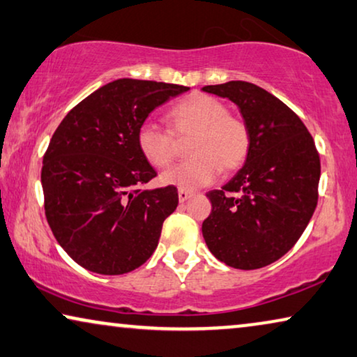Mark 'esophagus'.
<instances>
[{
  "instance_id": "esophagus-1",
  "label": "esophagus",
  "mask_w": 357,
  "mask_h": 357,
  "mask_svg": "<svg viewBox=\"0 0 357 357\" xmlns=\"http://www.w3.org/2000/svg\"><path fill=\"white\" fill-rule=\"evenodd\" d=\"M191 196H193V193H190V191H186V190H178V201H180V202L188 201Z\"/></svg>"
}]
</instances>
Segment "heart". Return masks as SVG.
Instances as JSON below:
<instances>
[{
    "label": "heart",
    "mask_w": 357,
    "mask_h": 357,
    "mask_svg": "<svg viewBox=\"0 0 357 357\" xmlns=\"http://www.w3.org/2000/svg\"><path fill=\"white\" fill-rule=\"evenodd\" d=\"M172 132L190 137V160L161 174L160 182L180 190H197L213 182L218 172L229 174L243 166L249 155L250 134L243 119L229 114L228 107L217 97L193 94L169 113ZM172 132L153 123L140 126L137 146L153 167L172 162L177 144Z\"/></svg>",
    "instance_id": "1"
}]
</instances>
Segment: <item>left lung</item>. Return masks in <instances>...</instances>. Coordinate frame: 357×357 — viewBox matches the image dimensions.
Returning a JSON list of instances; mask_svg holds the SVG:
<instances>
[{"label":"left lung","mask_w":357,"mask_h":357,"mask_svg":"<svg viewBox=\"0 0 357 357\" xmlns=\"http://www.w3.org/2000/svg\"><path fill=\"white\" fill-rule=\"evenodd\" d=\"M228 98L250 134L244 166L222 190L209 191L202 236L212 255L238 270L281 259L308 227L317 204L321 161L314 140L286 103L245 81L206 86Z\"/></svg>","instance_id":"obj_1"}]
</instances>
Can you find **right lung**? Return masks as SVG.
Segmentation results:
<instances>
[{
	"instance_id": "1",
	"label": "right lung",
	"mask_w": 357,
	"mask_h": 357,
	"mask_svg": "<svg viewBox=\"0 0 357 357\" xmlns=\"http://www.w3.org/2000/svg\"><path fill=\"white\" fill-rule=\"evenodd\" d=\"M190 87L123 78L79 102L59 124L43 158L45 211L57 243L97 274H124L150 259L175 186L142 190L156 177L137 146L153 109Z\"/></svg>"
}]
</instances>
